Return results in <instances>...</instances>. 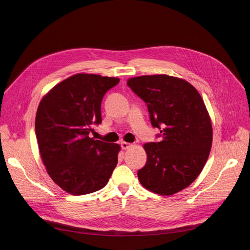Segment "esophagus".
I'll return each mask as SVG.
<instances>
[{
    "label": "esophagus",
    "instance_id": "1",
    "mask_svg": "<svg viewBox=\"0 0 250 250\" xmlns=\"http://www.w3.org/2000/svg\"><path fill=\"white\" fill-rule=\"evenodd\" d=\"M121 146H122V148H123V149H128L129 147H131V146H132V145H131V144H129V143L123 142V143L121 144Z\"/></svg>",
    "mask_w": 250,
    "mask_h": 250
}]
</instances>
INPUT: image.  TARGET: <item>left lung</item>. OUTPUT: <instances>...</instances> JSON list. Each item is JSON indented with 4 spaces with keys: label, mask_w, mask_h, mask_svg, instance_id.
Segmentation results:
<instances>
[{
    "label": "left lung",
    "mask_w": 250,
    "mask_h": 250,
    "mask_svg": "<svg viewBox=\"0 0 250 250\" xmlns=\"http://www.w3.org/2000/svg\"><path fill=\"white\" fill-rule=\"evenodd\" d=\"M127 85L147 105L161 142L144 146L146 166L138 171L142 186L171 195L190 186L206 165L212 145V125L206 104L188 82L167 75L141 76Z\"/></svg>",
    "instance_id": "8db88e82"
}]
</instances>
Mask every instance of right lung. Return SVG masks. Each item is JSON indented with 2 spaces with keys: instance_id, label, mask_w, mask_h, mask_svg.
Segmentation results:
<instances>
[{
  "instance_id": "1",
  "label": "right lung",
  "mask_w": 250,
  "mask_h": 250,
  "mask_svg": "<svg viewBox=\"0 0 250 250\" xmlns=\"http://www.w3.org/2000/svg\"><path fill=\"white\" fill-rule=\"evenodd\" d=\"M119 82L77 74L55 85L39 104L35 129L42 164L54 183L73 195L102 189L117 167L120 145L88 134L102 123L104 94Z\"/></svg>"
}]
</instances>
